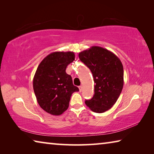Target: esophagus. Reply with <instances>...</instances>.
Returning a JSON list of instances; mask_svg holds the SVG:
<instances>
[{
  "label": "esophagus",
  "instance_id": "esophagus-1",
  "mask_svg": "<svg viewBox=\"0 0 154 154\" xmlns=\"http://www.w3.org/2000/svg\"><path fill=\"white\" fill-rule=\"evenodd\" d=\"M79 89L80 92H82V85H79Z\"/></svg>",
  "mask_w": 154,
  "mask_h": 154
}]
</instances>
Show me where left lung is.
Masks as SVG:
<instances>
[{"label":"left lung","instance_id":"1","mask_svg":"<svg viewBox=\"0 0 154 154\" xmlns=\"http://www.w3.org/2000/svg\"><path fill=\"white\" fill-rule=\"evenodd\" d=\"M80 60L93 75L94 94L85 103L95 113H104L118 100L124 85V69L120 60L108 49L92 46L79 54Z\"/></svg>","mask_w":154,"mask_h":154}]
</instances>
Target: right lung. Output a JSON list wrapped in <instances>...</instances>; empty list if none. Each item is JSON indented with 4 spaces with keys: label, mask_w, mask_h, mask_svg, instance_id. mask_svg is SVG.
<instances>
[{
    "label": "right lung",
    "mask_w": 154,
    "mask_h": 154,
    "mask_svg": "<svg viewBox=\"0 0 154 154\" xmlns=\"http://www.w3.org/2000/svg\"><path fill=\"white\" fill-rule=\"evenodd\" d=\"M75 58L72 51H55L38 65L33 78V89L38 105L47 113L53 116L63 113L69 107L72 94L79 91L66 72Z\"/></svg>",
    "instance_id": "obj_1"
}]
</instances>
